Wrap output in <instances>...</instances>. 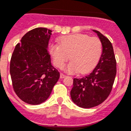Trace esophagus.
I'll return each mask as SVG.
<instances>
[{
  "label": "esophagus",
  "instance_id": "1",
  "mask_svg": "<svg viewBox=\"0 0 131 131\" xmlns=\"http://www.w3.org/2000/svg\"><path fill=\"white\" fill-rule=\"evenodd\" d=\"M66 75L65 74H64L63 73H60V79H64V78L65 77Z\"/></svg>",
  "mask_w": 131,
  "mask_h": 131
}]
</instances>
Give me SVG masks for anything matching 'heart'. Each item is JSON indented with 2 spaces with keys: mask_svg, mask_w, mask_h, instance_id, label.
Segmentation results:
<instances>
[{
  "mask_svg": "<svg viewBox=\"0 0 131 131\" xmlns=\"http://www.w3.org/2000/svg\"><path fill=\"white\" fill-rule=\"evenodd\" d=\"M49 52L54 64L63 67L70 58L71 62L66 66L69 73L90 72L97 64L102 52V44L96 37L84 34H73L60 38V44H50Z\"/></svg>",
  "mask_w": 131,
  "mask_h": 131,
  "instance_id": "obj_1",
  "label": "heart"
}]
</instances>
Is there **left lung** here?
<instances>
[{
  "instance_id": "8db88e82",
  "label": "left lung",
  "mask_w": 131,
  "mask_h": 131,
  "mask_svg": "<svg viewBox=\"0 0 131 131\" xmlns=\"http://www.w3.org/2000/svg\"><path fill=\"white\" fill-rule=\"evenodd\" d=\"M93 31L97 34L102 43V54L91 74L81 79H73L71 91L72 101L84 108L98 106L107 99L116 73V61L111 42L99 31Z\"/></svg>"
}]
</instances>
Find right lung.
Instances as JSON below:
<instances>
[{
    "mask_svg": "<svg viewBox=\"0 0 131 131\" xmlns=\"http://www.w3.org/2000/svg\"><path fill=\"white\" fill-rule=\"evenodd\" d=\"M52 30L36 28L25 34L16 45L10 63L13 89L30 105H39L49 97L60 77L51 64L48 45Z\"/></svg>",
    "mask_w": 131,
    "mask_h": 131,
    "instance_id": "1",
    "label": "right lung"
}]
</instances>
